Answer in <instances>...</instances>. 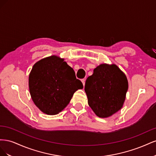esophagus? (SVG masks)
<instances>
[{"mask_svg": "<svg viewBox=\"0 0 156 156\" xmlns=\"http://www.w3.org/2000/svg\"><path fill=\"white\" fill-rule=\"evenodd\" d=\"M81 82L83 83V86H84V84H85V79H81Z\"/></svg>", "mask_w": 156, "mask_h": 156, "instance_id": "obj_1", "label": "esophagus"}]
</instances>
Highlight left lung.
I'll return each instance as SVG.
<instances>
[{
    "mask_svg": "<svg viewBox=\"0 0 156 156\" xmlns=\"http://www.w3.org/2000/svg\"><path fill=\"white\" fill-rule=\"evenodd\" d=\"M127 89L126 75L116 65L107 64L94 69L84 87L89 106L100 118L109 117L121 109Z\"/></svg>",
    "mask_w": 156,
    "mask_h": 156,
    "instance_id": "left-lung-1",
    "label": "left lung"
}]
</instances>
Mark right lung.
I'll return each mask as SVG.
<instances>
[{
    "mask_svg": "<svg viewBox=\"0 0 156 156\" xmlns=\"http://www.w3.org/2000/svg\"><path fill=\"white\" fill-rule=\"evenodd\" d=\"M29 86L34 104L49 115L58 114L69 104L75 92L83 88L73 68L63 58L55 55L33 66Z\"/></svg>",
    "mask_w": 156,
    "mask_h": 156,
    "instance_id": "right-lung-1",
    "label": "right lung"
}]
</instances>
